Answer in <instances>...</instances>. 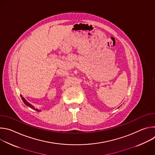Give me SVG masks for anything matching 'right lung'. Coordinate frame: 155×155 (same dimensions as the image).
I'll return each mask as SVG.
<instances>
[{"label": "right lung", "instance_id": "right-lung-1", "mask_svg": "<svg viewBox=\"0 0 155 155\" xmlns=\"http://www.w3.org/2000/svg\"><path fill=\"white\" fill-rule=\"evenodd\" d=\"M20 96H21V97L22 100H23V102L25 103V104L26 105H27V106L29 107L30 108H32L33 110H36L37 111H38V112H41V110H38V109H37V108H35L34 107V106H33L32 104H31L29 102H28V101L25 99V97H23V96H22V95H20Z\"/></svg>", "mask_w": 155, "mask_h": 155}]
</instances>
